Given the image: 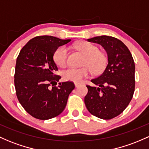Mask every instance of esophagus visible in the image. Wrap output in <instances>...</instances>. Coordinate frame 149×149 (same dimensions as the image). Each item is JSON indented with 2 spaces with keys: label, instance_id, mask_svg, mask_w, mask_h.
Returning a JSON list of instances; mask_svg holds the SVG:
<instances>
[{
  "label": "esophagus",
  "instance_id": "obj_1",
  "mask_svg": "<svg viewBox=\"0 0 149 149\" xmlns=\"http://www.w3.org/2000/svg\"><path fill=\"white\" fill-rule=\"evenodd\" d=\"M74 84H75V86H76V88H78L79 87L80 85H81L80 83H75Z\"/></svg>",
  "mask_w": 149,
  "mask_h": 149
}]
</instances>
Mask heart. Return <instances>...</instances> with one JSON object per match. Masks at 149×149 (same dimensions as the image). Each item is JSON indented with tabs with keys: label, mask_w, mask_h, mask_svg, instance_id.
<instances>
[{
	"label": "heart",
	"mask_w": 149,
	"mask_h": 149,
	"mask_svg": "<svg viewBox=\"0 0 149 149\" xmlns=\"http://www.w3.org/2000/svg\"><path fill=\"white\" fill-rule=\"evenodd\" d=\"M76 49L81 51L86 56L84 65L89 66L84 68H68L62 72V76L65 81H73L79 83L83 78H87L91 73V70L93 73H101L104 69L107 63V58L102 52H99V49L95 45L87 42H78L75 45ZM68 48L66 46L58 47L54 54V61L59 67H64L67 62Z\"/></svg>",
	"instance_id": "1"
}]
</instances>
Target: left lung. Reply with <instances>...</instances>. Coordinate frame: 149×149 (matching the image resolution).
<instances>
[{
    "instance_id": "obj_1",
    "label": "left lung",
    "mask_w": 149,
    "mask_h": 149,
    "mask_svg": "<svg viewBox=\"0 0 149 149\" xmlns=\"http://www.w3.org/2000/svg\"><path fill=\"white\" fill-rule=\"evenodd\" d=\"M106 51L107 65L102 74L87 86L84 102L91 114L102 120H110L125 110L133 97L135 88V64L132 54L122 41L109 36L88 39Z\"/></svg>"
}]
</instances>
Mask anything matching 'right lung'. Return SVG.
I'll list each match as a JSON object with an SVG mask.
<instances>
[{"label":"right lung","mask_w":149,"mask_h":149,"mask_svg":"<svg viewBox=\"0 0 149 149\" xmlns=\"http://www.w3.org/2000/svg\"><path fill=\"white\" fill-rule=\"evenodd\" d=\"M52 36H39L24 46L17 58L15 87L19 103L32 117L46 120L56 117L66 107L73 83H58L54 54L71 42ZM52 84V87L50 86Z\"/></svg>","instance_id":"1"}]
</instances>
